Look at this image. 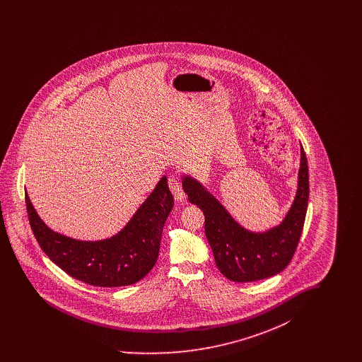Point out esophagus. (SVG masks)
I'll return each mask as SVG.
<instances>
[{
	"mask_svg": "<svg viewBox=\"0 0 362 362\" xmlns=\"http://www.w3.org/2000/svg\"><path fill=\"white\" fill-rule=\"evenodd\" d=\"M168 186H170V189L173 191V198H175L176 201H179V202L185 201L186 195H185V192H183V189H182V186H180V182H179L177 176L171 175V176L168 177Z\"/></svg>",
	"mask_w": 362,
	"mask_h": 362,
	"instance_id": "obj_1",
	"label": "esophagus"
}]
</instances>
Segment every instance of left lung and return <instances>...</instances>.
I'll list each match as a JSON object with an SVG mask.
<instances>
[{"label":"left lung","mask_w":362,"mask_h":362,"mask_svg":"<svg viewBox=\"0 0 362 362\" xmlns=\"http://www.w3.org/2000/svg\"><path fill=\"white\" fill-rule=\"evenodd\" d=\"M183 189L191 204L205 214V233L218 270L233 282H252L281 273L292 260L305 221L310 177L301 146L297 191L282 223L264 232L241 226L220 201L197 179L183 176Z\"/></svg>","instance_id":"obj_1"}]
</instances>
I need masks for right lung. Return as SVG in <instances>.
<instances>
[{
  "label": "right lung",
  "instance_id": "1",
  "mask_svg": "<svg viewBox=\"0 0 362 362\" xmlns=\"http://www.w3.org/2000/svg\"><path fill=\"white\" fill-rule=\"evenodd\" d=\"M28 220L43 252L66 274L88 285L118 288L146 276L158 258L164 224L173 207L167 176L117 235L103 240L71 239L42 221L25 192Z\"/></svg>",
  "mask_w": 362,
  "mask_h": 362
}]
</instances>
